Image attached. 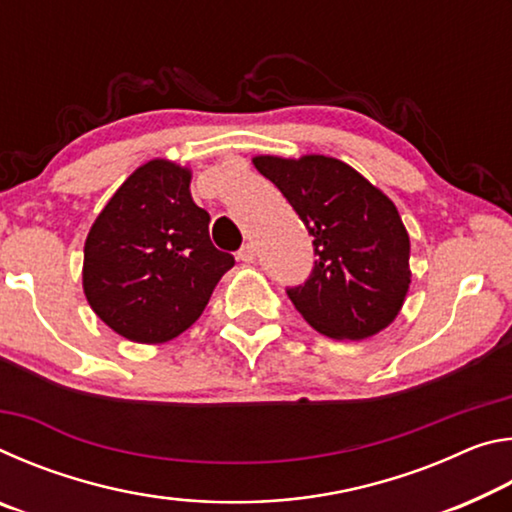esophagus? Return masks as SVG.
<instances>
[{"label":"esophagus","mask_w":512,"mask_h":512,"mask_svg":"<svg viewBox=\"0 0 512 512\" xmlns=\"http://www.w3.org/2000/svg\"><path fill=\"white\" fill-rule=\"evenodd\" d=\"M255 246L253 244H246V246H241V250L237 253V259L239 262H244V264H253L255 262Z\"/></svg>","instance_id":"34e87169"}]
</instances>
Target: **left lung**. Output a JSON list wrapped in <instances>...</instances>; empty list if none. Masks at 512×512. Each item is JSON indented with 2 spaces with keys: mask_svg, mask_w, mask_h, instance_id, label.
<instances>
[{
  "mask_svg": "<svg viewBox=\"0 0 512 512\" xmlns=\"http://www.w3.org/2000/svg\"><path fill=\"white\" fill-rule=\"evenodd\" d=\"M253 164L314 237V271L287 291L302 318L336 341L370 339L391 325L411 284L409 232L391 198L329 155H255Z\"/></svg>",
  "mask_w": 512,
  "mask_h": 512,
  "instance_id": "obj_1",
  "label": "left lung"
}]
</instances>
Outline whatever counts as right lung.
<instances>
[{
	"label": "right lung",
	"mask_w": 512,
	"mask_h": 512,
	"mask_svg": "<svg viewBox=\"0 0 512 512\" xmlns=\"http://www.w3.org/2000/svg\"><path fill=\"white\" fill-rule=\"evenodd\" d=\"M192 169L167 158L137 167L94 219L83 293L112 332L158 345L192 327L235 257L210 241V214L189 192Z\"/></svg>",
	"instance_id": "obj_1"
}]
</instances>
